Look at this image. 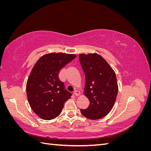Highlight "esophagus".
Masks as SVG:
<instances>
[{"label":"esophagus","mask_w":151,"mask_h":151,"mask_svg":"<svg viewBox=\"0 0 151 151\" xmlns=\"http://www.w3.org/2000/svg\"><path fill=\"white\" fill-rule=\"evenodd\" d=\"M74 93V94H75L76 96H79V95H80V94H81L80 91H78V90H75Z\"/></svg>","instance_id":"34e87169"}]
</instances>
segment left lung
Listing matches in <instances>:
<instances>
[{
	"label": "left lung",
	"mask_w": 151,
	"mask_h": 151,
	"mask_svg": "<svg viewBox=\"0 0 151 151\" xmlns=\"http://www.w3.org/2000/svg\"><path fill=\"white\" fill-rule=\"evenodd\" d=\"M79 60L86 76L84 95L89 106L81 109V113L91 120H99L111 111L118 91L115 71L104 59L96 53L79 54Z\"/></svg>",
	"instance_id": "1"
}]
</instances>
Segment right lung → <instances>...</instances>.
Masks as SVG:
<instances>
[{
  "label": "right lung",
  "mask_w": 151,
  "mask_h": 151,
  "mask_svg": "<svg viewBox=\"0 0 151 151\" xmlns=\"http://www.w3.org/2000/svg\"><path fill=\"white\" fill-rule=\"evenodd\" d=\"M75 54L50 53L41 57L32 68L26 83V94L33 111L40 118L52 120L60 115L72 94L58 78L62 67Z\"/></svg>",
  "instance_id": "right-lung-1"
}]
</instances>
